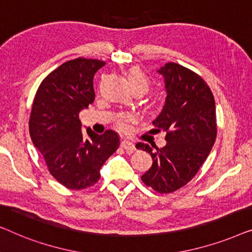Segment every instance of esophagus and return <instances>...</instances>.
I'll list each match as a JSON object with an SVG mask.
<instances>
[{"mask_svg":"<svg viewBox=\"0 0 252 252\" xmlns=\"http://www.w3.org/2000/svg\"><path fill=\"white\" fill-rule=\"evenodd\" d=\"M121 147L125 148L126 153H129V154L136 151V146H134V144L131 143V141H129V140H126V139L121 141Z\"/></svg>","mask_w":252,"mask_h":252,"instance_id":"1","label":"esophagus"}]
</instances>
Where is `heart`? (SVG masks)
<instances>
[{
    "mask_svg": "<svg viewBox=\"0 0 252 252\" xmlns=\"http://www.w3.org/2000/svg\"><path fill=\"white\" fill-rule=\"evenodd\" d=\"M127 80L132 87V89H137V88H140L144 91H146L150 87V81H148L147 76L145 75L144 72L137 67L134 68H131L127 73ZM136 121L133 115L131 114H123L120 116L116 121V126L119 127L121 131H127L129 130V126L131 123H133Z\"/></svg>",
    "mask_w": 252,
    "mask_h": 252,
    "instance_id": "obj_1",
    "label": "heart"
}]
</instances>
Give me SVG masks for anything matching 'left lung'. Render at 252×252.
<instances>
[{
    "mask_svg": "<svg viewBox=\"0 0 252 252\" xmlns=\"http://www.w3.org/2000/svg\"><path fill=\"white\" fill-rule=\"evenodd\" d=\"M158 72L164 77L166 97L153 126L157 132L165 131L166 144L158 148L138 143L136 147L153 158L141 180L168 194L185 186L210 154L217 136L216 105L210 88L193 70L168 63Z\"/></svg>",
    "mask_w": 252,
    "mask_h": 252,
    "instance_id": "8db88e82",
    "label": "left lung"
}]
</instances>
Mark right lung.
<instances>
[{"label":"right lung","instance_id":"1","mask_svg":"<svg viewBox=\"0 0 252 252\" xmlns=\"http://www.w3.org/2000/svg\"><path fill=\"white\" fill-rule=\"evenodd\" d=\"M104 65L86 58L63 63L42 81L32 106V141L51 176L69 189L94 185L102 164L120 145L112 130L97 134L88 127L82 132L79 119L80 112L94 100V76Z\"/></svg>","mask_w":252,"mask_h":252}]
</instances>
